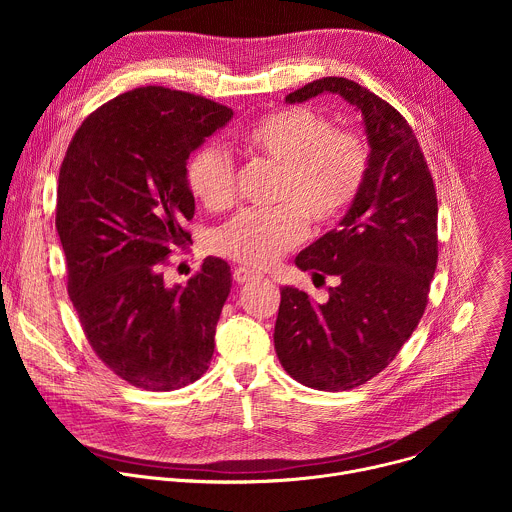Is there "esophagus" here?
I'll return each instance as SVG.
<instances>
[{
	"instance_id": "34e87169",
	"label": "esophagus",
	"mask_w": 512,
	"mask_h": 512,
	"mask_svg": "<svg viewBox=\"0 0 512 512\" xmlns=\"http://www.w3.org/2000/svg\"><path fill=\"white\" fill-rule=\"evenodd\" d=\"M257 277V273L255 271H249V269H245V267H237L235 271H233V279L237 281V283H247V281H251V279H255Z\"/></svg>"
}]
</instances>
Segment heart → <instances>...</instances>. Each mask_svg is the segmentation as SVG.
Returning <instances> with one entry per match:
<instances>
[{
  "mask_svg": "<svg viewBox=\"0 0 512 512\" xmlns=\"http://www.w3.org/2000/svg\"><path fill=\"white\" fill-rule=\"evenodd\" d=\"M239 148L279 166L275 204L269 212L245 210L214 237V251L251 269L273 265L298 247L308 231L334 227L358 200L369 176L371 150L358 131L334 129L310 107H281L251 123ZM235 166L218 148L198 150L186 170L188 188L208 210L235 202Z\"/></svg>",
  "mask_w": 512,
  "mask_h": 512,
  "instance_id": "b5f03b06",
  "label": "heart"
}]
</instances>
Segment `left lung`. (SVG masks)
Listing matches in <instances>:
<instances>
[{
	"label": "left lung",
	"instance_id": "8db88e82",
	"mask_svg": "<svg viewBox=\"0 0 512 512\" xmlns=\"http://www.w3.org/2000/svg\"><path fill=\"white\" fill-rule=\"evenodd\" d=\"M320 93H336L362 113L371 166L340 229L296 257L302 271L334 275L338 285L320 306L306 291L283 287L273 342L298 383L348 391L389 367L425 312L437 267V196L419 141L393 105L344 77L312 81L285 101Z\"/></svg>",
	"mask_w": 512,
	"mask_h": 512
}]
</instances>
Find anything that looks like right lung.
Instances as JSON below:
<instances>
[{
	"mask_svg": "<svg viewBox=\"0 0 512 512\" xmlns=\"http://www.w3.org/2000/svg\"><path fill=\"white\" fill-rule=\"evenodd\" d=\"M233 109L166 87H139L95 109L72 135L56 190L68 296L109 371L145 391L200 379L231 294V267L206 257L184 285L162 269L190 241L188 156Z\"/></svg>",
	"mask_w": 512,
	"mask_h": 512,
	"instance_id": "right-lung-1",
	"label": "right lung"
}]
</instances>
